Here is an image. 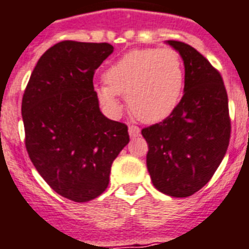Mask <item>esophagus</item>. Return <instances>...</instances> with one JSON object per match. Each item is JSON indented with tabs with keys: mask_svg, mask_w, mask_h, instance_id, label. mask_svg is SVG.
Returning <instances> with one entry per match:
<instances>
[{
	"mask_svg": "<svg viewBox=\"0 0 249 249\" xmlns=\"http://www.w3.org/2000/svg\"><path fill=\"white\" fill-rule=\"evenodd\" d=\"M140 133H141V130H140L138 126H136V125H129V136H130V137H138Z\"/></svg>",
	"mask_w": 249,
	"mask_h": 249,
	"instance_id": "esophagus-1",
	"label": "esophagus"
}]
</instances>
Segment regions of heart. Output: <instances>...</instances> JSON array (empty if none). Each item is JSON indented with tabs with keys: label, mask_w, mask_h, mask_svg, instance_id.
I'll use <instances>...</instances> for the list:
<instances>
[{
	"label": "heart",
	"mask_w": 249,
	"mask_h": 249,
	"mask_svg": "<svg viewBox=\"0 0 249 249\" xmlns=\"http://www.w3.org/2000/svg\"><path fill=\"white\" fill-rule=\"evenodd\" d=\"M107 85L96 87L100 103L109 111L121 108L126 95L130 111L145 123H157L175 111L181 100L185 73L181 57L170 48L134 49L104 73Z\"/></svg>",
	"instance_id": "b5f03b06"
}]
</instances>
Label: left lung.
Listing matches in <instances>:
<instances>
[{
    "instance_id": "1",
    "label": "left lung",
    "mask_w": 249,
    "mask_h": 249,
    "mask_svg": "<svg viewBox=\"0 0 249 249\" xmlns=\"http://www.w3.org/2000/svg\"><path fill=\"white\" fill-rule=\"evenodd\" d=\"M166 43L183 58L184 95L167 119L142 129L146 164L159 192L188 197L208 184L227 151L229 99L219 71L200 52L181 41Z\"/></svg>"
}]
</instances>
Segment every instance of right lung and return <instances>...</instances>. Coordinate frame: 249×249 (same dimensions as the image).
<instances>
[{
    "label": "right lung",
    "instance_id": "obj_1",
    "mask_svg": "<svg viewBox=\"0 0 249 249\" xmlns=\"http://www.w3.org/2000/svg\"><path fill=\"white\" fill-rule=\"evenodd\" d=\"M108 43H57L39 58L22 99L26 149L53 191L75 202L100 196L111 166L128 145V126L102 113L95 70Z\"/></svg>",
    "mask_w": 249,
    "mask_h": 249
}]
</instances>
